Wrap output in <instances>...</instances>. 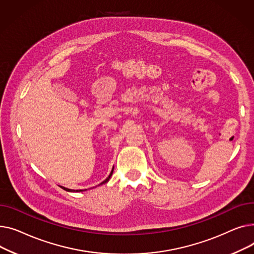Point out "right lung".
Returning a JSON list of instances; mask_svg holds the SVG:
<instances>
[{"label": "right lung", "instance_id": "add662e5", "mask_svg": "<svg viewBox=\"0 0 254 254\" xmlns=\"http://www.w3.org/2000/svg\"><path fill=\"white\" fill-rule=\"evenodd\" d=\"M113 171H114V167H113V169H112V172L110 173V175L106 178V181H103L100 185H103V184H106V183H108L109 181H110V178H111V176H112V174H113ZM100 185H98V186H100ZM65 190H67V191H82V190H70V189H66V188H64Z\"/></svg>", "mask_w": 254, "mask_h": 254}]
</instances>
